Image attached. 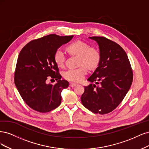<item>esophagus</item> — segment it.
Returning <instances> with one entry per match:
<instances>
[{
    "label": "esophagus",
    "instance_id": "esophagus-1",
    "mask_svg": "<svg viewBox=\"0 0 149 149\" xmlns=\"http://www.w3.org/2000/svg\"><path fill=\"white\" fill-rule=\"evenodd\" d=\"M76 85H77V84H73V83H71V84H70V85H69L70 87H72V88L75 87Z\"/></svg>",
    "mask_w": 149,
    "mask_h": 149
}]
</instances>
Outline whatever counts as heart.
Instances as JSON below:
<instances>
[{
	"label": "heart",
	"mask_w": 149,
	"mask_h": 149,
	"mask_svg": "<svg viewBox=\"0 0 149 149\" xmlns=\"http://www.w3.org/2000/svg\"><path fill=\"white\" fill-rule=\"evenodd\" d=\"M66 50L70 56H78V69L69 70L64 73V77L67 80L72 82H80L87 74V69L93 71L98 68L100 61L99 52L83 41L77 40L72 42ZM54 60L57 66L63 68L66 61L64 53L61 50H57L54 54Z\"/></svg>",
	"instance_id": "1"
}]
</instances>
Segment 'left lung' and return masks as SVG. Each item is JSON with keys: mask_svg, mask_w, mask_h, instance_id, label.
<instances>
[{"mask_svg": "<svg viewBox=\"0 0 149 149\" xmlns=\"http://www.w3.org/2000/svg\"><path fill=\"white\" fill-rule=\"evenodd\" d=\"M99 46L100 61L98 68L87 79L81 97L84 106L90 111L107 114L116 108L125 97L133 79L127 54L116 42L104 37L92 36Z\"/></svg>", "mask_w": 149, "mask_h": 149, "instance_id": "left-lung-1", "label": "left lung"}]
</instances>
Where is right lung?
Instances as JSON below:
<instances>
[{
    "label": "right lung",
    "instance_id": "add662e5",
    "mask_svg": "<svg viewBox=\"0 0 149 149\" xmlns=\"http://www.w3.org/2000/svg\"><path fill=\"white\" fill-rule=\"evenodd\" d=\"M73 37L47 35L28 42L19 54L15 84L24 102L35 111L49 112L60 105L62 91L69 84L61 80L54 54ZM51 77L58 80L54 85L47 84V79Z\"/></svg>",
    "mask_w": 149,
    "mask_h": 149
}]
</instances>
